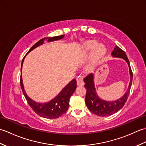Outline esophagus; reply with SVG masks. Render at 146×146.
Here are the masks:
<instances>
[{
  "mask_svg": "<svg viewBox=\"0 0 146 146\" xmlns=\"http://www.w3.org/2000/svg\"><path fill=\"white\" fill-rule=\"evenodd\" d=\"M76 81H77V85H83L85 84L84 82H83V76L82 75H80L78 76V78H77Z\"/></svg>",
  "mask_w": 146,
  "mask_h": 146,
  "instance_id": "obj_1",
  "label": "esophagus"
}]
</instances>
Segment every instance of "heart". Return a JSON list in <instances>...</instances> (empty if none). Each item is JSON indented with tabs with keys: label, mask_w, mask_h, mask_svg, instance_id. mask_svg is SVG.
<instances>
[{
	"label": "heart",
	"mask_w": 146,
	"mask_h": 146,
	"mask_svg": "<svg viewBox=\"0 0 146 146\" xmlns=\"http://www.w3.org/2000/svg\"><path fill=\"white\" fill-rule=\"evenodd\" d=\"M97 45V42L95 41H93L92 40V41H86L84 44V45H83V47H84V48L86 49V50L89 51L94 49L95 46ZM105 52V49L104 48V46L102 44L98 45L94 49V57L95 59L100 58L102 56H103Z\"/></svg>",
	"instance_id": "b5f03b06"
}]
</instances>
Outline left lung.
<instances>
[{
  "label": "left lung",
  "instance_id": "8db88e82",
  "mask_svg": "<svg viewBox=\"0 0 146 146\" xmlns=\"http://www.w3.org/2000/svg\"><path fill=\"white\" fill-rule=\"evenodd\" d=\"M111 55L114 57L122 58L127 61L129 67L131 82H130L127 91L125 92V94L122 98L113 102H107L102 100L98 97L95 91L94 80H93L94 79L93 74L90 73L85 77L84 78V82L85 83V87L86 90L85 97L86 105L92 113L101 117L111 115L117 112L123 107L128 98L132 85L133 73L131 67L130 66L129 59L124 51L120 49L118 46H116L111 52Z\"/></svg>",
  "mask_w": 146,
  "mask_h": 146
}]
</instances>
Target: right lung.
Listing matches in <instances>:
<instances>
[{
  "instance_id": "1",
  "label": "right lung",
  "mask_w": 146,
  "mask_h": 146,
  "mask_svg": "<svg viewBox=\"0 0 146 146\" xmlns=\"http://www.w3.org/2000/svg\"><path fill=\"white\" fill-rule=\"evenodd\" d=\"M63 37L64 35H61L52 37V38H42L38 42H37L33 46H32V48L29 49L28 52L33 50V49L38 47V46L43 44V41H44L46 39H48V41H55V40L60 39L61 38H63ZM24 57L23 59V61H22L21 70H22V66H23ZM20 83L23 94L26 99L27 103L29 105V106L32 108L33 111H35L36 113L38 114V115L42 117L46 118V119H56V118L60 117L62 115L66 113V111H67L68 108V107H69L70 98L71 97V96L73 95L74 92L75 91V90L76 88V79H73L72 81L70 82L63 90H62L61 92L56 96V97L53 99V100H52L51 101L46 104H39L32 100L31 99L26 95L25 90H24V89L21 75L20 78Z\"/></svg>"
}]
</instances>
